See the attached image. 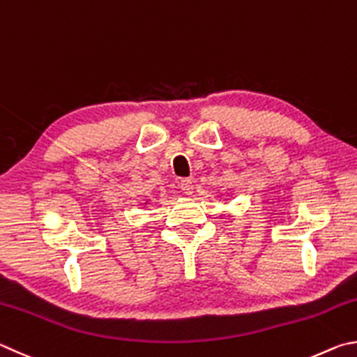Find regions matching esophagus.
Wrapping results in <instances>:
<instances>
[{
  "label": "esophagus",
  "mask_w": 357,
  "mask_h": 357,
  "mask_svg": "<svg viewBox=\"0 0 357 357\" xmlns=\"http://www.w3.org/2000/svg\"><path fill=\"white\" fill-rule=\"evenodd\" d=\"M178 186H180V190L185 192V195H192V182H191V178H182V180H180Z\"/></svg>",
  "instance_id": "34e87169"
}]
</instances>
